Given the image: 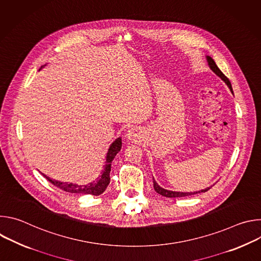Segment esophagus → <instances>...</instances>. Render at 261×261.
Segmentation results:
<instances>
[{"label":"esophagus","mask_w":261,"mask_h":261,"mask_svg":"<svg viewBox=\"0 0 261 261\" xmlns=\"http://www.w3.org/2000/svg\"><path fill=\"white\" fill-rule=\"evenodd\" d=\"M138 135H139V130L135 127L129 129L127 132V137L130 140H135L136 138H138Z\"/></svg>","instance_id":"34e87169"}]
</instances>
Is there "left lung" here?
<instances>
[{
  "instance_id": "left-lung-1",
  "label": "left lung",
  "mask_w": 261,
  "mask_h": 261,
  "mask_svg": "<svg viewBox=\"0 0 261 261\" xmlns=\"http://www.w3.org/2000/svg\"><path fill=\"white\" fill-rule=\"evenodd\" d=\"M206 61H207V64H208V67L211 68V70L216 74L217 76H219L223 82H224V83L227 85V87L229 88V90H230V91H231V93L233 94L232 87H231V84H230L229 80L224 75V74H223V73L221 72V70H220V69L218 68V66L216 65L215 61H214L211 57H208V56H206ZM153 178H154V177H153ZM154 189H155V191H156L158 194H160V195H162V196L173 198V197H184V196L194 195V194L201 193V192H203V193H204V192L208 191V190L211 189V187H208V188H206V189H203V190H200V191H196V192H176V191L166 190V189H164V188L160 187V186L157 184V181L154 179Z\"/></svg>"
}]
</instances>
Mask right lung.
<instances>
[{
  "label": "right lung",
  "mask_w": 261,
  "mask_h": 261,
  "mask_svg": "<svg viewBox=\"0 0 261 261\" xmlns=\"http://www.w3.org/2000/svg\"><path fill=\"white\" fill-rule=\"evenodd\" d=\"M122 148V138L119 137L117 138L113 143L110 144L108 152L106 154V162L103 171L101 172V175L95 179L92 182H89L87 185H77V184H73V182H64L60 180L53 179L45 174H43L54 186L56 187L70 193H77V194H91V195H100L102 194L105 189L107 188V186L110 181V169H111V162H113L114 158L116 155L121 151Z\"/></svg>",
  "instance_id": "add662e5"
}]
</instances>
